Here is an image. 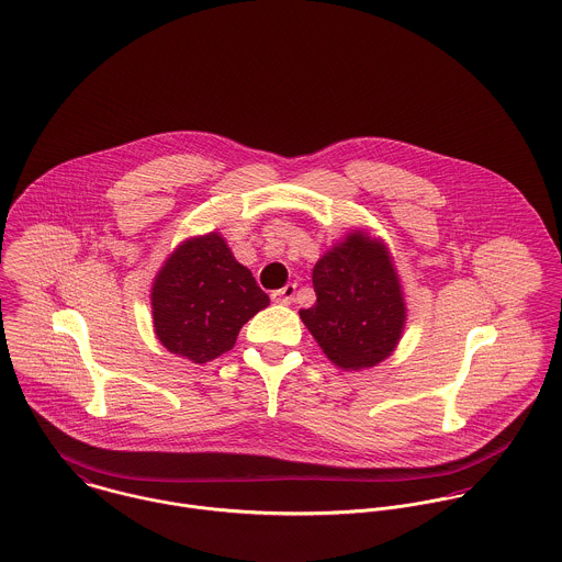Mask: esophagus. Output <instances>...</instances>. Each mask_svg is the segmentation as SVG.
<instances>
[{
	"label": "esophagus",
	"instance_id": "esophagus-1",
	"mask_svg": "<svg viewBox=\"0 0 562 562\" xmlns=\"http://www.w3.org/2000/svg\"><path fill=\"white\" fill-rule=\"evenodd\" d=\"M294 294H296V285H294V283H288L285 288L274 290V292L270 294V299H272V303H277V305H292Z\"/></svg>",
	"mask_w": 562,
	"mask_h": 562
}]
</instances>
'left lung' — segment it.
<instances>
[{"label":"left lung","instance_id":"8db88e82","mask_svg":"<svg viewBox=\"0 0 562 562\" xmlns=\"http://www.w3.org/2000/svg\"><path fill=\"white\" fill-rule=\"evenodd\" d=\"M312 279L318 301L301 310V321L333 366L359 372L396 350L406 303L385 241L363 229L348 232L322 255Z\"/></svg>","mask_w":562,"mask_h":562}]
</instances>
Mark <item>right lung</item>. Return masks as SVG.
<instances>
[{
    "mask_svg": "<svg viewBox=\"0 0 562 562\" xmlns=\"http://www.w3.org/2000/svg\"><path fill=\"white\" fill-rule=\"evenodd\" d=\"M268 305V294L218 232L181 241L151 285L161 346L192 363L232 350L241 326Z\"/></svg>",
    "mask_w": 562,
    "mask_h": 562,
    "instance_id": "add662e5",
    "label": "right lung"
}]
</instances>
